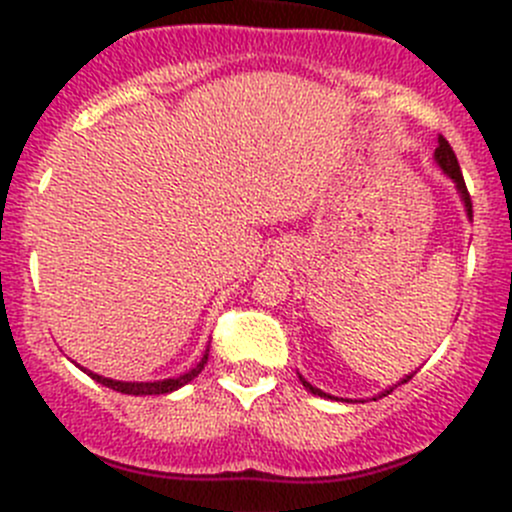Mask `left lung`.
Segmentation results:
<instances>
[{
    "label": "left lung",
    "instance_id": "1",
    "mask_svg": "<svg viewBox=\"0 0 512 512\" xmlns=\"http://www.w3.org/2000/svg\"><path fill=\"white\" fill-rule=\"evenodd\" d=\"M436 160H438V165H441V168H443V173H446V175H451V178H453V183H456V188H458V193H461L463 203H466L468 218H473V203H471V193H468V188H466V180H463L461 165H458V158H456V153H453L451 143H448L446 138H443V136H438ZM411 376H414V374H411ZM411 376H406V379L401 381V384H406V381H409ZM299 381H302V384H304V389H309V391H312V394H317V396H327V399H334V396H329V394H324V391L314 389V386L309 384V381H304L302 376H299ZM389 391H391V389H389ZM389 391H384V394H381V396H386V394H389Z\"/></svg>",
    "mask_w": 512,
    "mask_h": 512
}]
</instances>
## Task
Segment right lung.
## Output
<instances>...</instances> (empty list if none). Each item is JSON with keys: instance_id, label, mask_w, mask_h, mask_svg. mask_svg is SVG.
<instances>
[{"instance_id": "right-lung-1", "label": "right lung", "mask_w": 512, "mask_h": 512, "mask_svg": "<svg viewBox=\"0 0 512 512\" xmlns=\"http://www.w3.org/2000/svg\"><path fill=\"white\" fill-rule=\"evenodd\" d=\"M205 364H208V352H205V356L203 359L198 361V366H195V369H190L188 374H183V376H175V379H163V381H148V384H138V381H113V379H103V376H98V374H94V371H86V374L91 376V379H96L98 384H103V386H108V389H113V391H121V394H131V396H156V394H170V391H175V389H180V386H185L188 384V381H193L195 376L200 374V371L205 369Z\"/></svg>"}]
</instances>
